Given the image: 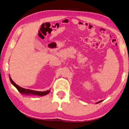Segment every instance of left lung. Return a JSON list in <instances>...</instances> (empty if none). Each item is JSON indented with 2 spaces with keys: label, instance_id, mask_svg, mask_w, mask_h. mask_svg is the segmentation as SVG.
<instances>
[{
  "label": "left lung",
  "instance_id": "8db88e82",
  "mask_svg": "<svg viewBox=\"0 0 129 129\" xmlns=\"http://www.w3.org/2000/svg\"><path fill=\"white\" fill-rule=\"evenodd\" d=\"M102 101H99V102H96V103H100V102H102Z\"/></svg>",
  "mask_w": 129,
  "mask_h": 129
}]
</instances>
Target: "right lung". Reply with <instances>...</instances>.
I'll use <instances>...</instances> for the list:
<instances>
[{
  "label": "right lung",
  "instance_id": "1",
  "mask_svg": "<svg viewBox=\"0 0 129 129\" xmlns=\"http://www.w3.org/2000/svg\"><path fill=\"white\" fill-rule=\"evenodd\" d=\"M10 81L11 82V83L13 84L15 87L17 88V90H18L22 94L36 95H39V96H44L48 94L50 92V90L45 91H34V90H31L29 89H26V88H22L20 87L19 86L17 85V84L15 83L13 81H12L10 77Z\"/></svg>",
  "mask_w": 129,
  "mask_h": 129
}]
</instances>
